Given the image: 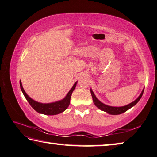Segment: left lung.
Returning <instances> with one entry per match:
<instances>
[{
    "label": "left lung",
    "instance_id": "8db88e82",
    "mask_svg": "<svg viewBox=\"0 0 157 157\" xmlns=\"http://www.w3.org/2000/svg\"><path fill=\"white\" fill-rule=\"evenodd\" d=\"M90 91H91L92 98H93L94 105H95L97 108L100 109V110H101L102 111L105 112V113L110 114H113V115H117V114H120L125 113L126 111H127L128 110H129V109L131 108L132 107L135 105L136 104H137V103L140 101V99L141 98L142 96H143L144 89H143V91H142L141 94H140V96H139L135 101H133L132 103L128 104V105L121 106V107H114V106L105 105V104L102 103L101 101H99L98 99L96 98V96H95V94H94V93L93 92V91H92L91 89H90Z\"/></svg>",
    "mask_w": 157,
    "mask_h": 157
}]
</instances>
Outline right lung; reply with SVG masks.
Returning a JSON list of instances; mask_svg holds the SVG:
<instances>
[{"label": "right lung", "mask_w": 157, "mask_h": 157, "mask_svg": "<svg viewBox=\"0 0 157 157\" xmlns=\"http://www.w3.org/2000/svg\"><path fill=\"white\" fill-rule=\"evenodd\" d=\"M77 83H78V81L73 84V87H72L71 90L68 91V93L66 94V96L64 97L63 99H61V100L49 103H43L34 101L33 99H32L31 98V97H29L28 94L25 92L23 86H22L21 80L19 81V84H20V87L22 93H23L25 98H26L27 101L29 102L31 106L36 112H38V113L45 114V115H55V114H60L61 113H63V111H65L66 109L68 108V107L70 105V101H71L72 93H73Z\"/></svg>", "instance_id": "add662e5"}]
</instances>
